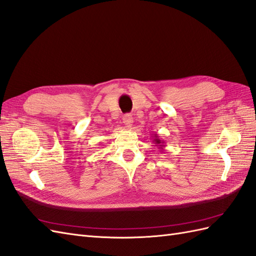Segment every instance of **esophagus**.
Wrapping results in <instances>:
<instances>
[{"mask_svg":"<svg viewBox=\"0 0 256 256\" xmlns=\"http://www.w3.org/2000/svg\"><path fill=\"white\" fill-rule=\"evenodd\" d=\"M122 122L126 127H132V122H134V120H132V116L130 114H126L124 117H122Z\"/></svg>","mask_w":256,"mask_h":256,"instance_id":"34e87169","label":"esophagus"}]
</instances>
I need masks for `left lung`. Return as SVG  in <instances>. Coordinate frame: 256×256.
I'll use <instances>...</instances> for the list:
<instances>
[{
    "instance_id": "1",
    "label": "left lung",
    "mask_w": 256,
    "mask_h": 256,
    "mask_svg": "<svg viewBox=\"0 0 256 256\" xmlns=\"http://www.w3.org/2000/svg\"><path fill=\"white\" fill-rule=\"evenodd\" d=\"M152 138H153V142L155 143V146H158V148L160 150V151L163 152V150H164V148H165V146H164V141H163V140H160V139L158 138V134H154V136H152Z\"/></svg>"
}]
</instances>
